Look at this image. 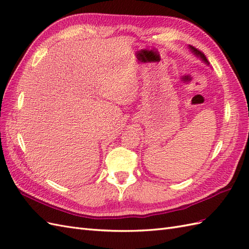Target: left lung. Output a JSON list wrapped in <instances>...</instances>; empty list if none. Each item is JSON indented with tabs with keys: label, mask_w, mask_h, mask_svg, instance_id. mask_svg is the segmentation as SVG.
Returning a JSON list of instances; mask_svg holds the SVG:
<instances>
[{
	"label": "left lung",
	"mask_w": 249,
	"mask_h": 249,
	"mask_svg": "<svg viewBox=\"0 0 249 249\" xmlns=\"http://www.w3.org/2000/svg\"><path fill=\"white\" fill-rule=\"evenodd\" d=\"M189 49L191 50V53H193L195 55L197 56V58H200L204 63L207 64V65H209V62H208V60L206 59L205 54H204L202 52H200L199 49H196V48H195V47H193V46H190V45H189Z\"/></svg>",
	"instance_id": "obj_1"
}]
</instances>
